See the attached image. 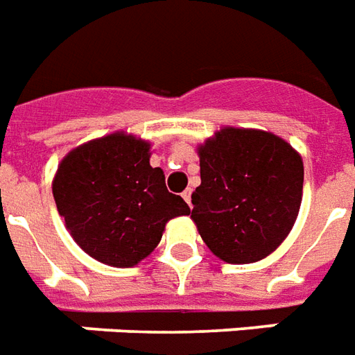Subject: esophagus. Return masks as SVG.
I'll return each instance as SVG.
<instances>
[{"label": "esophagus", "instance_id": "esophagus-1", "mask_svg": "<svg viewBox=\"0 0 355 355\" xmlns=\"http://www.w3.org/2000/svg\"><path fill=\"white\" fill-rule=\"evenodd\" d=\"M182 198H184L186 203L191 205V190H184V191H182Z\"/></svg>", "mask_w": 355, "mask_h": 355}]
</instances>
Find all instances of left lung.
<instances>
[{
	"label": "left lung",
	"instance_id": "8db88e82",
	"mask_svg": "<svg viewBox=\"0 0 355 355\" xmlns=\"http://www.w3.org/2000/svg\"><path fill=\"white\" fill-rule=\"evenodd\" d=\"M191 218L227 263L269 256L290 233L303 196V162L272 133L225 128L199 148Z\"/></svg>",
	"mask_w": 355,
	"mask_h": 355
}]
</instances>
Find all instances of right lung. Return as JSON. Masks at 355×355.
Masks as SVG:
<instances>
[{
    "label": "right lung",
    "instance_id": "1",
    "mask_svg": "<svg viewBox=\"0 0 355 355\" xmlns=\"http://www.w3.org/2000/svg\"><path fill=\"white\" fill-rule=\"evenodd\" d=\"M150 144L112 133L69 152L52 184L58 212L71 237L92 258L133 267L157 243L167 220L190 214L180 196L150 165Z\"/></svg>",
    "mask_w": 355,
    "mask_h": 355
}]
</instances>
